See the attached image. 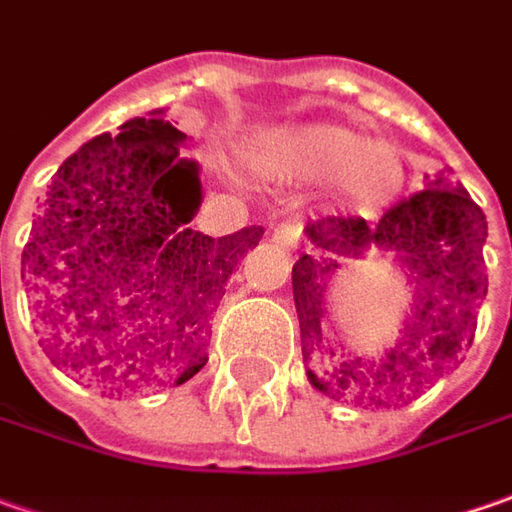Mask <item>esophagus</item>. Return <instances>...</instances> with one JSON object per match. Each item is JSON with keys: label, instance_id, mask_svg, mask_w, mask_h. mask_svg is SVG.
I'll list each match as a JSON object with an SVG mask.
<instances>
[{"label": "esophagus", "instance_id": "34e87169", "mask_svg": "<svg viewBox=\"0 0 512 512\" xmlns=\"http://www.w3.org/2000/svg\"><path fill=\"white\" fill-rule=\"evenodd\" d=\"M300 235H303V226L297 221H280L274 226L272 240L277 246H283V249H297L300 246Z\"/></svg>", "mask_w": 512, "mask_h": 512}]
</instances>
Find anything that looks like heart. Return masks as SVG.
I'll list each match as a JSON object with an SVG mask.
<instances>
[{"label": "heart", "mask_w": 512, "mask_h": 512, "mask_svg": "<svg viewBox=\"0 0 512 512\" xmlns=\"http://www.w3.org/2000/svg\"><path fill=\"white\" fill-rule=\"evenodd\" d=\"M283 152L306 175H337L345 203L360 212L385 209L408 184V161L397 144L371 141L348 127L317 124L286 133Z\"/></svg>", "instance_id": "1"}]
</instances>
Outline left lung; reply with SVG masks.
Listing matches in <instances>:
<instances>
[{
	"mask_svg": "<svg viewBox=\"0 0 512 512\" xmlns=\"http://www.w3.org/2000/svg\"><path fill=\"white\" fill-rule=\"evenodd\" d=\"M306 235L326 257H300L291 269V289L300 317L303 360L309 362L314 351L334 357L323 371H306L320 394L362 408L408 405L470 348L476 309L487 294L482 255L487 221L450 175L439 172L428 189L391 206L377 226H368L362 218H323L309 223ZM368 248L395 252L415 286L412 314L400 329L398 343L385 355L371 361L337 358L322 345L327 286L339 268L333 257L359 256Z\"/></svg>",
	"mask_w": 512,
	"mask_h": 512,
	"instance_id": "8db88e82",
	"label": "left lung"
}]
</instances>
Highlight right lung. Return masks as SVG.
<instances>
[{
  "label": "right lung",
  "instance_id": "1",
  "mask_svg": "<svg viewBox=\"0 0 512 512\" xmlns=\"http://www.w3.org/2000/svg\"><path fill=\"white\" fill-rule=\"evenodd\" d=\"M184 138L158 110L87 141L53 175L22 252L47 357L110 397L201 371L226 280L263 238L189 229L201 178Z\"/></svg>",
  "mask_w": 512,
  "mask_h": 512
}]
</instances>
